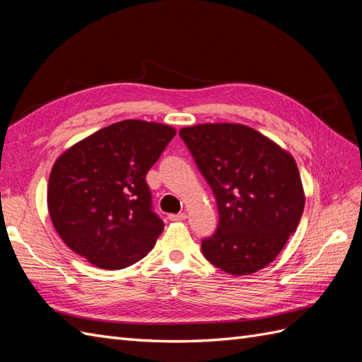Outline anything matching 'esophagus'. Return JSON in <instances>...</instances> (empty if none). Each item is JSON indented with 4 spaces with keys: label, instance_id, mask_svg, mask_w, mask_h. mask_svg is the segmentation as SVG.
Returning <instances> with one entry per match:
<instances>
[{
    "label": "esophagus",
    "instance_id": "obj_1",
    "mask_svg": "<svg viewBox=\"0 0 362 362\" xmlns=\"http://www.w3.org/2000/svg\"><path fill=\"white\" fill-rule=\"evenodd\" d=\"M168 218L171 221H180L187 218V214H185V212H179V214H168Z\"/></svg>",
    "mask_w": 362,
    "mask_h": 362
}]
</instances>
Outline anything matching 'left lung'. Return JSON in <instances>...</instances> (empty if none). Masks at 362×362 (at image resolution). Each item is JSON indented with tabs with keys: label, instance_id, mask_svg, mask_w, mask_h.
I'll return each mask as SVG.
<instances>
[{
	"label": "left lung",
	"instance_id": "left-lung-1",
	"mask_svg": "<svg viewBox=\"0 0 362 362\" xmlns=\"http://www.w3.org/2000/svg\"><path fill=\"white\" fill-rule=\"evenodd\" d=\"M179 136L216 197L218 225L202 240L206 260L230 275L263 269L296 230L304 194L293 157L238 124H202Z\"/></svg>",
	"mask_w": 362,
	"mask_h": 362
}]
</instances>
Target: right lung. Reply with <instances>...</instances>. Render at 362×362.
<instances>
[{
    "mask_svg": "<svg viewBox=\"0 0 362 362\" xmlns=\"http://www.w3.org/2000/svg\"><path fill=\"white\" fill-rule=\"evenodd\" d=\"M175 129L128 119L99 129L54 162L47 205L57 233L73 252L102 269L144 258L163 230L146 173Z\"/></svg>",
    "mask_w": 362,
    "mask_h": 362,
    "instance_id": "right-lung-1",
    "label": "right lung"
}]
</instances>
